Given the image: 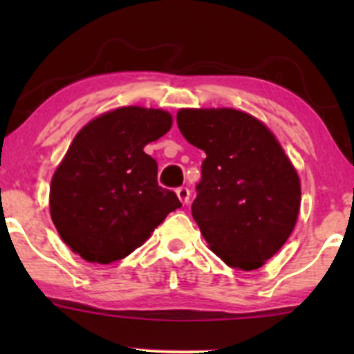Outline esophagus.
Wrapping results in <instances>:
<instances>
[{
    "label": "esophagus",
    "instance_id": "1",
    "mask_svg": "<svg viewBox=\"0 0 354 354\" xmlns=\"http://www.w3.org/2000/svg\"><path fill=\"white\" fill-rule=\"evenodd\" d=\"M176 194L178 198H180V201L183 205H188L189 203V189L186 188V186H180V188L176 189Z\"/></svg>",
    "mask_w": 354,
    "mask_h": 354
}]
</instances>
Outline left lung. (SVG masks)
<instances>
[{
	"label": "left lung",
	"instance_id": "left-lung-1",
	"mask_svg": "<svg viewBox=\"0 0 354 354\" xmlns=\"http://www.w3.org/2000/svg\"><path fill=\"white\" fill-rule=\"evenodd\" d=\"M186 141L206 153L191 214L213 253L253 271L281 250L301 205L296 168L268 126L233 108H181Z\"/></svg>",
	"mask_w": 354,
	"mask_h": 354
}]
</instances>
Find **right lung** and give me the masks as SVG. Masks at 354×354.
Here are the masks:
<instances>
[{"instance_id": "right-lung-1", "label": "right lung", "mask_w": 354, "mask_h": 354, "mask_svg": "<svg viewBox=\"0 0 354 354\" xmlns=\"http://www.w3.org/2000/svg\"><path fill=\"white\" fill-rule=\"evenodd\" d=\"M171 126V113L161 108L121 106L76 133L50 186L51 219L73 253L98 265L120 261L180 208L145 153Z\"/></svg>"}]
</instances>
